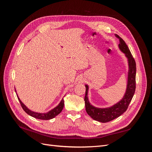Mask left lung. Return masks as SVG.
I'll use <instances>...</instances> for the list:
<instances>
[{"instance_id":"8db88e82","label":"left lung","mask_w":152,"mask_h":152,"mask_svg":"<svg viewBox=\"0 0 152 152\" xmlns=\"http://www.w3.org/2000/svg\"><path fill=\"white\" fill-rule=\"evenodd\" d=\"M120 41L118 44V48L122 52L125 54L126 56L128 59L129 72L127 78V84L126 93L124 94L123 98L112 107L104 108H99L94 107L92 105L87 97L89 87L86 85V96L84 98L86 110L89 115L95 121L105 123L111 121L113 119L121 116L122 113L125 112L131 102L132 98L134 96L136 89V65L134 58L132 57L129 49L127 47V44L124 40L115 34Z\"/></svg>"}]
</instances>
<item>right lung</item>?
<instances>
[{
	"label": "right lung",
	"instance_id": "right-lung-1",
	"mask_svg": "<svg viewBox=\"0 0 152 152\" xmlns=\"http://www.w3.org/2000/svg\"><path fill=\"white\" fill-rule=\"evenodd\" d=\"M15 91H16V90H15ZM16 95H17V94H16ZM17 97L21 105V107L23 108V109L24 111L27 114H28L29 115L35 118L40 119V120H50V119L54 118L55 117L57 116L58 114L61 113V112L62 111V110L64 107V100H63V99H62L61 102L59 103V104L57 106V107H56L53 110H50V111L48 112V113H37V112H33V111H31V110H29L23 103L21 102V101L20 100L19 97H18V95H17Z\"/></svg>",
	"mask_w": 152,
	"mask_h": 152
}]
</instances>
